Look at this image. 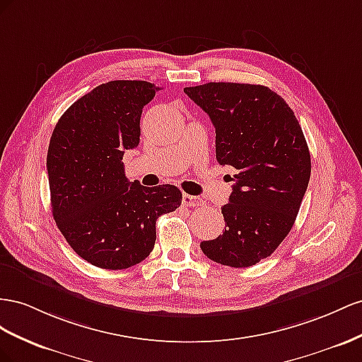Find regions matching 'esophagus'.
I'll return each mask as SVG.
<instances>
[{
  "mask_svg": "<svg viewBox=\"0 0 362 362\" xmlns=\"http://www.w3.org/2000/svg\"><path fill=\"white\" fill-rule=\"evenodd\" d=\"M183 206H189V208H199V206H203L204 202L197 197V195H191V194H183L182 197Z\"/></svg>",
  "mask_w": 362,
  "mask_h": 362,
  "instance_id": "1",
  "label": "esophagus"
}]
</instances>
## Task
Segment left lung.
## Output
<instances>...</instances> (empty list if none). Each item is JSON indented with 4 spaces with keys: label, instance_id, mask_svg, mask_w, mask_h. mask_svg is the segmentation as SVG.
<instances>
[{
    "label": "left lung",
    "instance_id": "obj_1",
    "mask_svg": "<svg viewBox=\"0 0 362 362\" xmlns=\"http://www.w3.org/2000/svg\"><path fill=\"white\" fill-rule=\"evenodd\" d=\"M183 92L214 124L216 160L235 170L226 230L200 247L214 262L252 267L277 249L300 209L311 177L302 127L267 86L211 81Z\"/></svg>",
    "mask_w": 362,
    "mask_h": 362
}]
</instances>
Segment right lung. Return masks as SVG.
<instances>
[{"label":"right lung","mask_w":362,"mask_h":362,"mask_svg":"<svg viewBox=\"0 0 362 362\" xmlns=\"http://www.w3.org/2000/svg\"><path fill=\"white\" fill-rule=\"evenodd\" d=\"M158 90L142 80L103 83L66 109L49 139L47 171L56 224L72 250L106 270L146 259L158 218L182 203L174 185L147 188L124 174V151L138 147L142 109Z\"/></svg>","instance_id":"1"}]
</instances>
